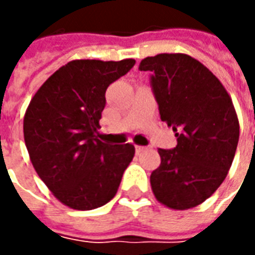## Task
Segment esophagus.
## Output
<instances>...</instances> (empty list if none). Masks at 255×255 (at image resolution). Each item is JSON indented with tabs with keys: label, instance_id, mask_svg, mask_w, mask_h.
I'll list each match as a JSON object with an SVG mask.
<instances>
[{
	"label": "esophagus",
	"instance_id": "34e87169",
	"mask_svg": "<svg viewBox=\"0 0 255 255\" xmlns=\"http://www.w3.org/2000/svg\"><path fill=\"white\" fill-rule=\"evenodd\" d=\"M135 149H136V153H142V151H144V149H146V147H143V146H135Z\"/></svg>",
	"mask_w": 255,
	"mask_h": 255
}]
</instances>
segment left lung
<instances>
[{"mask_svg": "<svg viewBox=\"0 0 255 255\" xmlns=\"http://www.w3.org/2000/svg\"><path fill=\"white\" fill-rule=\"evenodd\" d=\"M151 72L161 120L172 127L177 146L158 150L151 172L155 199L173 210L205 202L228 175L239 140V120L230 94L213 72L184 53L143 58Z\"/></svg>", "mask_w": 255, "mask_h": 255, "instance_id": "left-lung-1", "label": "left lung"}]
</instances>
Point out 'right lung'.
Segmentation results:
<instances>
[{
    "instance_id": "right-lung-1",
    "label": "right lung",
    "mask_w": 255,
    "mask_h": 255,
    "mask_svg": "<svg viewBox=\"0 0 255 255\" xmlns=\"http://www.w3.org/2000/svg\"><path fill=\"white\" fill-rule=\"evenodd\" d=\"M122 61L73 60L57 69L31 98L23 122L34 169L60 202L91 210L116 195L133 144H106L97 135L106 89L133 67Z\"/></svg>"
}]
</instances>
